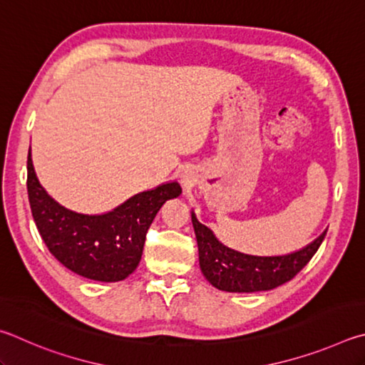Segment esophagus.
Returning a JSON list of instances; mask_svg holds the SVG:
<instances>
[{
	"instance_id": "1",
	"label": "esophagus",
	"mask_w": 365,
	"mask_h": 365,
	"mask_svg": "<svg viewBox=\"0 0 365 365\" xmlns=\"http://www.w3.org/2000/svg\"><path fill=\"white\" fill-rule=\"evenodd\" d=\"M184 179H186V176H184Z\"/></svg>"
}]
</instances>
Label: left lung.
Instances as JSON below:
<instances>
[{
    "label": "left lung",
    "mask_w": 365,
    "mask_h": 365,
    "mask_svg": "<svg viewBox=\"0 0 365 365\" xmlns=\"http://www.w3.org/2000/svg\"><path fill=\"white\" fill-rule=\"evenodd\" d=\"M192 226L203 276L216 289L235 293L271 290L289 282L309 263L327 234L324 232L303 250L285 257H252L220 244L213 232L200 225L194 215Z\"/></svg>",
    "instance_id": "1"
}]
</instances>
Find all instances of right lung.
I'll return each mask as SVG.
<instances>
[{
    "instance_id": "1",
    "label": "right lung",
    "mask_w": 365,
    "mask_h": 365,
    "mask_svg": "<svg viewBox=\"0 0 365 365\" xmlns=\"http://www.w3.org/2000/svg\"><path fill=\"white\" fill-rule=\"evenodd\" d=\"M27 190L38 232L54 258L86 279L117 282L136 269L153 218L166 200L181 194V186L168 182L140 192L106 215H80L40 186L29 152Z\"/></svg>"
}]
</instances>
